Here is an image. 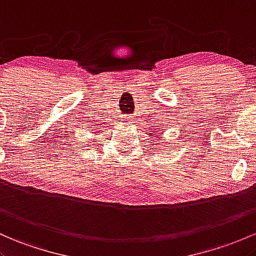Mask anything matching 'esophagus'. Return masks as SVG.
Instances as JSON below:
<instances>
[{"label": "esophagus", "mask_w": 256, "mask_h": 256, "mask_svg": "<svg viewBox=\"0 0 256 256\" xmlns=\"http://www.w3.org/2000/svg\"><path fill=\"white\" fill-rule=\"evenodd\" d=\"M124 120H129V118H128V117H126V118H124Z\"/></svg>", "instance_id": "34e87169"}]
</instances>
